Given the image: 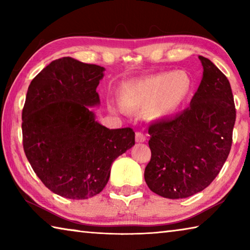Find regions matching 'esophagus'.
<instances>
[{"label": "esophagus", "mask_w": 250, "mask_h": 250, "mask_svg": "<svg viewBox=\"0 0 250 250\" xmlns=\"http://www.w3.org/2000/svg\"><path fill=\"white\" fill-rule=\"evenodd\" d=\"M146 140V138L145 134L141 133V132L135 133V141L139 142V143H141V142H145Z\"/></svg>", "instance_id": "obj_1"}]
</instances>
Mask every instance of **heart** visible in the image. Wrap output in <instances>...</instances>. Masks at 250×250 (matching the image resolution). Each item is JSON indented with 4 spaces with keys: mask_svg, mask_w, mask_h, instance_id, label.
<instances>
[{
    "mask_svg": "<svg viewBox=\"0 0 250 250\" xmlns=\"http://www.w3.org/2000/svg\"><path fill=\"white\" fill-rule=\"evenodd\" d=\"M192 89V80L183 71H167L125 83L120 103L125 108H146L152 119H163L174 113Z\"/></svg>",
    "mask_w": 250,
    "mask_h": 250,
    "instance_id": "heart-1",
    "label": "heart"
}]
</instances>
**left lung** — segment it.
<instances>
[{"mask_svg": "<svg viewBox=\"0 0 250 250\" xmlns=\"http://www.w3.org/2000/svg\"><path fill=\"white\" fill-rule=\"evenodd\" d=\"M203 78L189 107L149 126L151 160L145 180L152 192L171 200L206 188L229 154L236 109L230 83L208 58L198 56Z\"/></svg>", "mask_w": 250, "mask_h": 250, "instance_id": "8db88e82", "label": "left lung"}]
</instances>
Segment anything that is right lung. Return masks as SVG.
Listing matches in <instances>:
<instances>
[{
	"label": "right lung",
	"mask_w": 250,
	"mask_h": 250,
	"mask_svg": "<svg viewBox=\"0 0 250 250\" xmlns=\"http://www.w3.org/2000/svg\"><path fill=\"white\" fill-rule=\"evenodd\" d=\"M104 68L71 57L53 61L29 84L22 112L23 146L34 172L53 193L86 200L107 185L111 164L134 146L131 128L108 129L100 104Z\"/></svg>",
	"instance_id": "add662e5"
}]
</instances>
